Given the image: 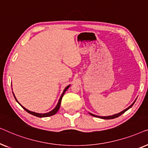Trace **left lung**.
Here are the masks:
<instances>
[{
    "instance_id": "left-lung-1",
    "label": "left lung",
    "mask_w": 148,
    "mask_h": 148,
    "mask_svg": "<svg viewBox=\"0 0 148 148\" xmlns=\"http://www.w3.org/2000/svg\"><path fill=\"white\" fill-rule=\"evenodd\" d=\"M135 101L136 100H135V102L133 103L130 106H129L128 108H126L125 109V110H123L122 112H119V113H118V114H113V115H112V116H97V115H95V114H92V113H90V114L92 115V116H95V117H98V118H100V119H115V118H117V117H119V116H121V114H123V113L124 112H126L127 110H128L129 108H131V107L133 106V105L134 104V103L135 102Z\"/></svg>"
}]
</instances>
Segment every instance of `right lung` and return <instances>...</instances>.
<instances>
[{
	"label": "right lung",
	"instance_id": "add662e5",
	"mask_svg": "<svg viewBox=\"0 0 148 148\" xmlns=\"http://www.w3.org/2000/svg\"><path fill=\"white\" fill-rule=\"evenodd\" d=\"M69 86H70V85L69 86H66L65 88H64V91H63V92H62V95H61V96H60V99H59V100H58V104H57V105H56V107L55 108H54L53 110H51L50 111V112H47V113H43V114H40V113H37V112H32V111H30V110H27V108H25V107H23V106H22V105L20 104V103L18 102L17 101V99H16V98H15V95L13 94V96H14V97H15V100H16V101H17V102L19 103V105L20 106H21L22 108H23L24 110H25V111H27V112H28V113H29V114H32V115H34V116H38V117H48V116H52V115H54V114H55L56 112H58V110H59V108H60V103H61V100H62V96H63V95H64V92H66V90H68V88H69Z\"/></svg>",
	"mask_w": 148,
	"mask_h": 148
}]
</instances>
